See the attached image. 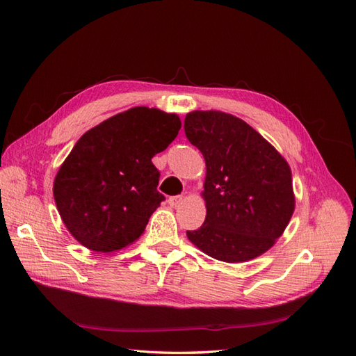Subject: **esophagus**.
<instances>
[{"mask_svg": "<svg viewBox=\"0 0 356 356\" xmlns=\"http://www.w3.org/2000/svg\"><path fill=\"white\" fill-rule=\"evenodd\" d=\"M182 200H184V196H172V197L168 199V203L170 204L172 208H177L182 203Z\"/></svg>", "mask_w": 356, "mask_h": 356, "instance_id": "34e87169", "label": "esophagus"}]
</instances>
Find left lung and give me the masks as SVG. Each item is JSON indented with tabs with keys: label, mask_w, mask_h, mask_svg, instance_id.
Segmentation results:
<instances>
[{
	"label": "left lung",
	"mask_w": 356,
	"mask_h": 356,
	"mask_svg": "<svg viewBox=\"0 0 356 356\" xmlns=\"http://www.w3.org/2000/svg\"><path fill=\"white\" fill-rule=\"evenodd\" d=\"M184 131L207 163V218L187 238L220 261L260 257L281 238L296 208L288 161L255 129L227 113L191 111Z\"/></svg>",
	"instance_id": "left-lung-1"
}]
</instances>
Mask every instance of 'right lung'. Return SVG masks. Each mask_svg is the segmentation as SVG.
<instances>
[{"label":"right lung","mask_w":356,"mask_h":356,"mask_svg":"<svg viewBox=\"0 0 356 356\" xmlns=\"http://www.w3.org/2000/svg\"><path fill=\"white\" fill-rule=\"evenodd\" d=\"M179 129L177 114L135 106L79 139L53 182L56 208L75 241L106 254L139 239L165 200L152 159Z\"/></svg>","instance_id":"add662e5"}]
</instances>
